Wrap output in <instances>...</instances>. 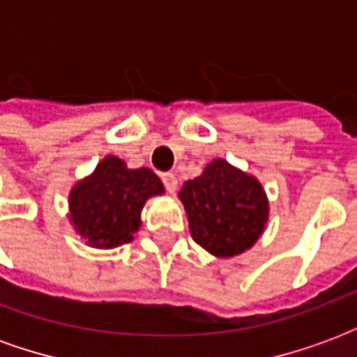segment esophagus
Here are the masks:
<instances>
[{"instance_id":"1","label":"esophagus","mask_w":357,"mask_h":357,"mask_svg":"<svg viewBox=\"0 0 357 357\" xmlns=\"http://www.w3.org/2000/svg\"><path fill=\"white\" fill-rule=\"evenodd\" d=\"M162 181L168 193H176V191H178V178H176L174 174H170V172L162 174Z\"/></svg>"}]
</instances>
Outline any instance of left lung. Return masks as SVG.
<instances>
[{
	"label": "left lung",
	"instance_id": "obj_1",
	"mask_svg": "<svg viewBox=\"0 0 357 357\" xmlns=\"http://www.w3.org/2000/svg\"><path fill=\"white\" fill-rule=\"evenodd\" d=\"M178 197L193 241L216 258L243 255L266 231V189L260 179L224 158L210 160L199 178L187 179Z\"/></svg>",
	"mask_w": 357,
	"mask_h": 357
}]
</instances>
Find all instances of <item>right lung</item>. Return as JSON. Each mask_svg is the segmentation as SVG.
Masks as SVG:
<instances>
[{
	"mask_svg": "<svg viewBox=\"0 0 357 357\" xmlns=\"http://www.w3.org/2000/svg\"><path fill=\"white\" fill-rule=\"evenodd\" d=\"M156 195H164V185L155 172L128 168L122 158L109 155L73 185L68 222L88 247H122L139 231L141 210Z\"/></svg>",
	"mask_w": 357,
	"mask_h": 357,
	"instance_id": "obj_1",
	"label": "right lung"
}]
</instances>
